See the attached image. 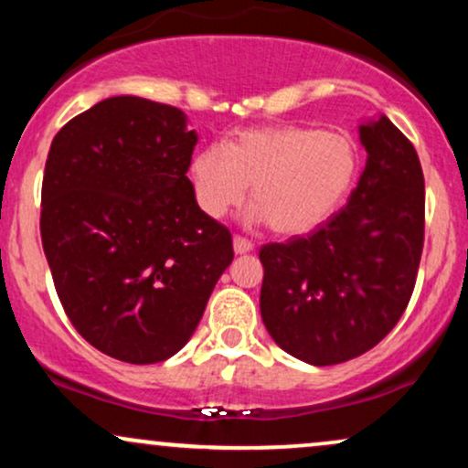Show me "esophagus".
Wrapping results in <instances>:
<instances>
[{
    "label": "esophagus",
    "instance_id": "obj_1",
    "mask_svg": "<svg viewBox=\"0 0 468 468\" xmlns=\"http://www.w3.org/2000/svg\"><path fill=\"white\" fill-rule=\"evenodd\" d=\"M233 250L238 252V255H246V252L252 250V241L246 239V238H239V235H235V238H233Z\"/></svg>",
    "mask_w": 468,
    "mask_h": 468
}]
</instances>
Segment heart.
Wrapping results in <instances>:
<instances>
[{"mask_svg":"<svg viewBox=\"0 0 468 468\" xmlns=\"http://www.w3.org/2000/svg\"><path fill=\"white\" fill-rule=\"evenodd\" d=\"M358 171L356 144L343 132L279 125L239 133L227 149L213 144L193 155L196 200L207 216L224 218L252 186L250 219L282 235L324 224L350 193Z\"/></svg>","mask_w":468,"mask_h":468,"instance_id":"obj_1","label":"heart"}]
</instances>
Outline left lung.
<instances>
[{
    "label": "left lung",
    "mask_w": 468,
    "mask_h": 468,
    "mask_svg": "<svg viewBox=\"0 0 468 468\" xmlns=\"http://www.w3.org/2000/svg\"><path fill=\"white\" fill-rule=\"evenodd\" d=\"M367 163L346 208L305 238L261 246L260 310L290 356L336 365L372 350L399 324L424 244L416 149L388 116L358 127Z\"/></svg>",
    "instance_id": "left-lung-1"
}]
</instances>
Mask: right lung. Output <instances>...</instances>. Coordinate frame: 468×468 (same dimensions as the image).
I'll list each match as a JSON object with an SVG mask.
<instances>
[{
	"mask_svg": "<svg viewBox=\"0 0 468 468\" xmlns=\"http://www.w3.org/2000/svg\"><path fill=\"white\" fill-rule=\"evenodd\" d=\"M196 130L178 107L112 96L50 144L41 244L68 319L133 365L166 361L200 324L233 261L227 227L197 207Z\"/></svg>",
	"mask_w": 468,
	"mask_h": 468,
	"instance_id": "1",
	"label": "right lung"
}]
</instances>
